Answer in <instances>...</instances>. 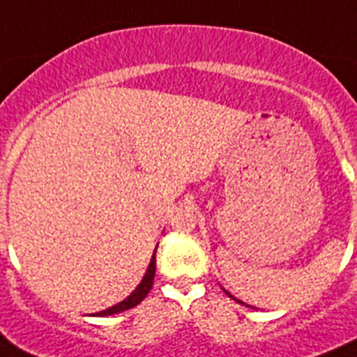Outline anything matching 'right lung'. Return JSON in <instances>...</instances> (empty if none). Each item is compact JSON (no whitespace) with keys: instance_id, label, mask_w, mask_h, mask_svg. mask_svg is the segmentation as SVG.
Wrapping results in <instances>:
<instances>
[{"instance_id":"obj_1","label":"right lung","mask_w":357,"mask_h":357,"mask_svg":"<svg viewBox=\"0 0 357 357\" xmlns=\"http://www.w3.org/2000/svg\"><path fill=\"white\" fill-rule=\"evenodd\" d=\"M155 272H156V250L155 255H153V258H151V263H149V268H147L146 275H144L142 282H140L139 287H137V290L133 291V294L130 295L128 298H124L123 303H119L117 306H112L108 307V310L101 311V313H98L99 317H105V314H114V313H121V311H126V310H131V307H135L137 304H140L146 298V295L149 294V290L153 288V279H155Z\"/></svg>"}]
</instances>
